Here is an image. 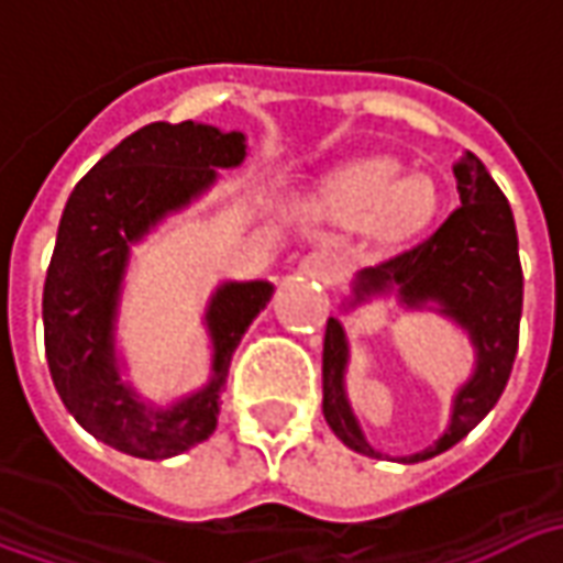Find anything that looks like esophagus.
Returning a JSON list of instances; mask_svg holds the SVG:
<instances>
[{"label":"esophagus","instance_id":"obj_1","mask_svg":"<svg viewBox=\"0 0 563 563\" xmlns=\"http://www.w3.org/2000/svg\"><path fill=\"white\" fill-rule=\"evenodd\" d=\"M298 271L310 277V280H319V283H329L334 280V274H338V265H334V258L325 256V253H307L301 258V265Z\"/></svg>","mask_w":563,"mask_h":563}]
</instances>
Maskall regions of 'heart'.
I'll use <instances>...</instances> for the list:
<instances>
[{
	"mask_svg": "<svg viewBox=\"0 0 563 563\" xmlns=\"http://www.w3.org/2000/svg\"><path fill=\"white\" fill-rule=\"evenodd\" d=\"M317 208L338 222H367L379 241L422 232L437 210V184L404 174L391 159H367L329 174L317 189Z\"/></svg>",
	"mask_w": 563,
	"mask_h": 563,
	"instance_id": "1",
	"label": "heart"
}]
</instances>
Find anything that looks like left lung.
<instances>
[{
    "mask_svg": "<svg viewBox=\"0 0 563 563\" xmlns=\"http://www.w3.org/2000/svg\"><path fill=\"white\" fill-rule=\"evenodd\" d=\"M461 205L434 234L383 258L377 268H367L355 280V301L367 295L398 289L407 307H422L434 301L471 334L476 346V371L471 383L455 395L452 422L446 434L424 452L407 455V464L434 459L452 449L483 422L488 410L500 401L519 353L521 319V277L519 238L507 196L485 172L473 153L452 162ZM343 367H346V338L338 319L325 325L322 346V413L331 431L362 455L379 459V452L365 440L353 410L343 395Z\"/></svg>",
    "mask_w": 563,
    "mask_h": 563,
    "instance_id": "left-lung-1",
    "label": "left lung"
}]
</instances>
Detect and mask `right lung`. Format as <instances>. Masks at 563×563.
<instances>
[{
	"label": "right lung",
	"instance_id": "right-lung-1",
	"mask_svg": "<svg viewBox=\"0 0 563 563\" xmlns=\"http://www.w3.org/2000/svg\"><path fill=\"white\" fill-rule=\"evenodd\" d=\"M244 156L241 132L150 123L96 162L66 201L42 295L47 367L68 413L126 455L172 459L213 434L234 346L274 295L265 280L217 289L208 307L213 374L192 398L156 410L120 383L114 319L129 244Z\"/></svg>",
	"mask_w": 563,
	"mask_h": 563
}]
</instances>
